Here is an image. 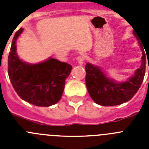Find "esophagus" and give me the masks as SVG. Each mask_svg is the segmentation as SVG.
Instances as JSON below:
<instances>
[{
    "label": "esophagus",
    "instance_id": "34e87169",
    "mask_svg": "<svg viewBox=\"0 0 149 149\" xmlns=\"http://www.w3.org/2000/svg\"><path fill=\"white\" fill-rule=\"evenodd\" d=\"M77 60L80 65H83V63H84V57L82 56H78V57L77 58Z\"/></svg>",
    "mask_w": 149,
    "mask_h": 149
}]
</instances>
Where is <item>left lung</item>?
<instances>
[{"label": "left lung", "instance_id": "obj_1", "mask_svg": "<svg viewBox=\"0 0 149 149\" xmlns=\"http://www.w3.org/2000/svg\"><path fill=\"white\" fill-rule=\"evenodd\" d=\"M134 34L143 51L142 63L140 67L135 71L134 76L126 81L116 82L107 77L100 67L86 63L85 66L86 87L89 95L96 104L101 106H116L125 103L134 97L141 86L146 73V56L143 42L137 35Z\"/></svg>", "mask_w": 149, "mask_h": 149}]
</instances>
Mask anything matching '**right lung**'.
Wrapping results in <instances>:
<instances>
[{
  "instance_id": "add662e5",
  "label": "right lung",
  "mask_w": 149,
  "mask_h": 149,
  "mask_svg": "<svg viewBox=\"0 0 149 149\" xmlns=\"http://www.w3.org/2000/svg\"><path fill=\"white\" fill-rule=\"evenodd\" d=\"M22 32L23 28H20L15 33L8 56V74L12 85L18 95L31 104H55L61 98L72 65L51 57L37 64L22 61L16 53L17 38Z\"/></svg>"
}]
</instances>
